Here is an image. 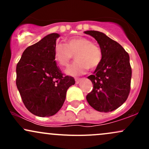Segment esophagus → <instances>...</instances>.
<instances>
[{"label":"esophagus","instance_id":"34e87169","mask_svg":"<svg viewBox=\"0 0 149 149\" xmlns=\"http://www.w3.org/2000/svg\"><path fill=\"white\" fill-rule=\"evenodd\" d=\"M75 80H76V84H78V83H80V80H81V79H80V78H76V79H75Z\"/></svg>","mask_w":149,"mask_h":149}]
</instances>
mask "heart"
<instances>
[{"label":"heart","instance_id":"b5f03b06","mask_svg":"<svg viewBox=\"0 0 149 149\" xmlns=\"http://www.w3.org/2000/svg\"><path fill=\"white\" fill-rule=\"evenodd\" d=\"M75 54L76 60L66 70V73L71 76L84 74L89 67L95 69L102 60V49L88 38H71L67 39L66 44L59 42L54 48L55 60L64 67L69 65Z\"/></svg>","mask_w":149,"mask_h":149}]
</instances>
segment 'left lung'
Instances as JSON below:
<instances>
[{
	"label": "left lung",
	"mask_w": 149,
	"mask_h": 149,
	"mask_svg": "<svg viewBox=\"0 0 149 149\" xmlns=\"http://www.w3.org/2000/svg\"><path fill=\"white\" fill-rule=\"evenodd\" d=\"M85 33L96 39L102 52L100 64L88 77L93 88L86 96L87 101L98 111H113L127 100L130 92L129 54L118 42L102 32L87 31Z\"/></svg>",
	"instance_id": "1"
}]
</instances>
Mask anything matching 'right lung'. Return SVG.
Returning <instances> with one entry per match:
<instances>
[{"label":"right lung","mask_w":149,"mask_h":149,"mask_svg":"<svg viewBox=\"0 0 149 149\" xmlns=\"http://www.w3.org/2000/svg\"><path fill=\"white\" fill-rule=\"evenodd\" d=\"M50 33L24 51L17 64L16 85L26 108L39 117L52 116L62 107L73 77L61 73L54 60L56 40Z\"/></svg>","instance_id":"obj_1"}]
</instances>
